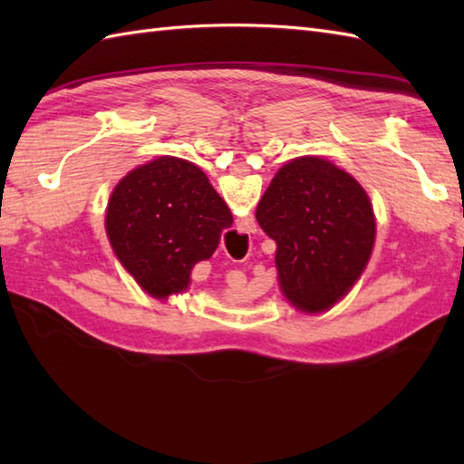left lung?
Wrapping results in <instances>:
<instances>
[{"label": "left lung", "instance_id": "1", "mask_svg": "<svg viewBox=\"0 0 464 464\" xmlns=\"http://www.w3.org/2000/svg\"><path fill=\"white\" fill-rule=\"evenodd\" d=\"M255 217L277 243L281 291L299 311L331 309L371 259L374 213L369 195L353 175L321 157L283 165Z\"/></svg>", "mask_w": 464, "mask_h": 464}]
</instances>
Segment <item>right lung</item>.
Wrapping results in <instances>:
<instances>
[{
	"instance_id": "1",
	"label": "right lung",
	"mask_w": 464,
	"mask_h": 464,
	"mask_svg": "<svg viewBox=\"0 0 464 464\" xmlns=\"http://www.w3.org/2000/svg\"><path fill=\"white\" fill-rule=\"evenodd\" d=\"M231 225L229 207L207 175L179 157H160L127 173L105 215L115 257L155 299L189 287L193 267L211 257Z\"/></svg>"
}]
</instances>
